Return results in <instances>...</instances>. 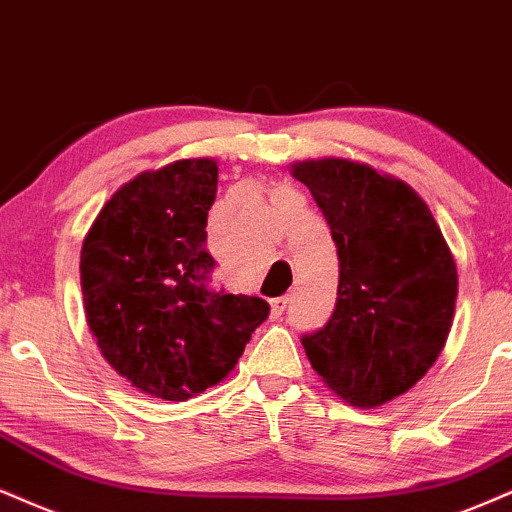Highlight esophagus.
<instances>
[{
	"mask_svg": "<svg viewBox=\"0 0 512 512\" xmlns=\"http://www.w3.org/2000/svg\"><path fill=\"white\" fill-rule=\"evenodd\" d=\"M287 304H289L287 296H277V299L270 301V315H273V318H280V315L287 311Z\"/></svg>",
	"mask_w": 512,
	"mask_h": 512,
	"instance_id": "1",
	"label": "esophagus"
}]
</instances>
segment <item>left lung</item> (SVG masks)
<instances>
[{"mask_svg":"<svg viewBox=\"0 0 512 512\" xmlns=\"http://www.w3.org/2000/svg\"><path fill=\"white\" fill-rule=\"evenodd\" d=\"M339 256L337 306L304 334L308 361L351 406L375 408L425 377L453 325L458 273L425 201L368 163L299 161Z\"/></svg>","mask_w":512,"mask_h":512,"instance_id":"8db88e82","label":"left lung"}]
</instances>
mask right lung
Listing matches in <instances>:
<instances>
[{"label":"right lung","mask_w":512,"mask_h":512,"mask_svg":"<svg viewBox=\"0 0 512 512\" xmlns=\"http://www.w3.org/2000/svg\"><path fill=\"white\" fill-rule=\"evenodd\" d=\"M218 163L182 159L144 170L94 218L80 251L87 325L132 387L187 401L225 380L268 301L213 289L206 218Z\"/></svg>","instance_id":"add662e5"}]
</instances>
